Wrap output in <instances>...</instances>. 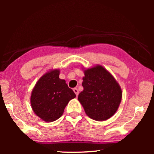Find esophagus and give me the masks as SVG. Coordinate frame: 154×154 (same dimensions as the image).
Listing matches in <instances>:
<instances>
[{"label":"esophagus","instance_id":"esophagus-1","mask_svg":"<svg viewBox=\"0 0 154 154\" xmlns=\"http://www.w3.org/2000/svg\"><path fill=\"white\" fill-rule=\"evenodd\" d=\"M73 91H74V92H75V94H76V96H77L78 94H79V90H78L77 88H74Z\"/></svg>","mask_w":154,"mask_h":154}]
</instances>
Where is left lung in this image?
<instances>
[{
	"label": "left lung",
	"instance_id": "8db88e82",
	"mask_svg": "<svg viewBox=\"0 0 154 154\" xmlns=\"http://www.w3.org/2000/svg\"><path fill=\"white\" fill-rule=\"evenodd\" d=\"M83 90L78 100L85 113L96 121H104L116 113L122 100V90L114 77L103 66L85 70Z\"/></svg>",
	"mask_w": 154,
	"mask_h": 154
}]
</instances>
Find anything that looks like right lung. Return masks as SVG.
<instances>
[{
	"label": "right lung",
	"instance_id": "obj_1",
	"mask_svg": "<svg viewBox=\"0 0 154 154\" xmlns=\"http://www.w3.org/2000/svg\"><path fill=\"white\" fill-rule=\"evenodd\" d=\"M59 70L47 72L36 83L30 98L36 116L48 122L60 118L64 109L76 95L64 79L59 78Z\"/></svg>",
	"mask_w": 154,
	"mask_h": 154
}]
</instances>
